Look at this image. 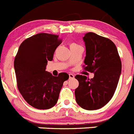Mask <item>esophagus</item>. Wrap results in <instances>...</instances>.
<instances>
[{
	"mask_svg": "<svg viewBox=\"0 0 134 134\" xmlns=\"http://www.w3.org/2000/svg\"><path fill=\"white\" fill-rule=\"evenodd\" d=\"M74 75L72 74H69V77L70 79H74Z\"/></svg>",
	"mask_w": 134,
	"mask_h": 134,
	"instance_id": "esophagus-1",
	"label": "esophagus"
}]
</instances>
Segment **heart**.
<instances>
[{
  "instance_id": "1",
  "label": "heart",
  "mask_w": 134,
  "mask_h": 134,
  "mask_svg": "<svg viewBox=\"0 0 134 134\" xmlns=\"http://www.w3.org/2000/svg\"><path fill=\"white\" fill-rule=\"evenodd\" d=\"M77 44H76V43H70V47H73V46H77Z\"/></svg>"
}]
</instances>
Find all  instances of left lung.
<instances>
[{"instance_id":"obj_1","label":"left lung","mask_w":134,"mask_h":134,"mask_svg":"<svg viewBox=\"0 0 134 134\" xmlns=\"http://www.w3.org/2000/svg\"><path fill=\"white\" fill-rule=\"evenodd\" d=\"M86 56L84 69L94 74L92 79L77 75L79 86L75 90L76 100L85 110H97L112 99L117 87L122 63L114 43L95 33L89 32L83 37Z\"/></svg>"}]
</instances>
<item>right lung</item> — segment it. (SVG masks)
<instances>
[{"label":"right lung","mask_w":134,"mask_h":134,"mask_svg":"<svg viewBox=\"0 0 134 134\" xmlns=\"http://www.w3.org/2000/svg\"><path fill=\"white\" fill-rule=\"evenodd\" d=\"M58 35L38 34L20 44L14 66L18 88L25 101L37 109H49L58 101L63 83L69 78L65 72L53 76L46 71L57 47L62 43Z\"/></svg>","instance_id":"obj_1"}]
</instances>
